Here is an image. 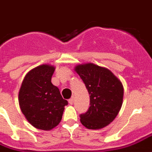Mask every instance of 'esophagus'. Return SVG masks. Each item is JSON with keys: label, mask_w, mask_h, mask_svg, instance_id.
Masks as SVG:
<instances>
[{"label": "esophagus", "mask_w": 152, "mask_h": 152, "mask_svg": "<svg viewBox=\"0 0 152 152\" xmlns=\"http://www.w3.org/2000/svg\"><path fill=\"white\" fill-rule=\"evenodd\" d=\"M69 103L70 105H72V104H73V103H74V98H73V97H72L71 99H69Z\"/></svg>", "instance_id": "34e87169"}]
</instances>
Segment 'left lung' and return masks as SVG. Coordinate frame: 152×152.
<instances>
[{"label": "left lung", "instance_id": "8db88e82", "mask_svg": "<svg viewBox=\"0 0 152 152\" xmlns=\"http://www.w3.org/2000/svg\"><path fill=\"white\" fill-rule=\"evenodd\" d=\"M75 70L88 91L90 107L81 114V123L88 129H101L110 124L122 107L124 87L108 69L93 63L79 65Z\"/></svg>", "mask_w": 152, "mask_h": 152}]
</instances>
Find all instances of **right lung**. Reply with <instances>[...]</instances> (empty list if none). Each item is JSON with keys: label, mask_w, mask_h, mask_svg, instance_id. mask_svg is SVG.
<instances>
[{"label": "right lung", "mask_w": 152, "mask_h": 152, "mask_svg": "<svg viewBox=\"0 0 152 152\" xmlns=\"http://www.w3.org/2000/svg\"><path fill=\"white\" fill-rule=\"evenodd\" d=\"M54 67L42 65L28 72L19 91L20 110L34 127L49 131L61 122L64 107L59 89L51 83Z\"/></svg>", "instance_id": "add662e5"}]
</instances>
